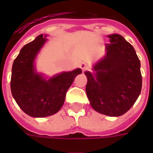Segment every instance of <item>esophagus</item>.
I'll use <instances>...</instances> for the list:
<instances>
[{"instance_id": "34e87169", "label": "esophagus", "mask_w": 153, "mask_h": 153, "mask_svg": "<svg viewBox=\"0 0 153 153\" xmlns=\"http://www.w3.org/2000/svg\"><path fill=\"white\" fill-rule=\"evenodd\" d=\"M80 67H81V69L82 70V71H86V70L88 69V65L86 64V62H81Z\"/></svg>"}]
</instances>
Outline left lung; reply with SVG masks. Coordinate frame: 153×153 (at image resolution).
<instances>
[{"label":"left lung","instance_id":"obj_1","mask_svg":"<svg viewBox=\"0 0 153 153\" xmlns=\"http://www.w3.org/2000/svg\"><path fill=\"white\" fill-rule=\"evenodd\" d=\"M106 55L86 71V95L100 114L118 117L126 114L139 97L142 86L140 62L133 47L118 34L108 36Z\"/></svg>","mask_w":153,"mask_h":153}]
</instances>
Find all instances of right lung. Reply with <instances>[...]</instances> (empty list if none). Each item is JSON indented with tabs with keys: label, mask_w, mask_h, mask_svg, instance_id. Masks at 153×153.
Here are the masks:
<instances>
[{
	"label": "right lung",
	"mask_w": 153,
	"mask_h": 153,
	"mask_svg": "<svg viewBox=\"0 0 153 153\" xmlns=\"http://www.w3.org/2000/svg\"><path fill=\"white\" fill-rule=\"evenodd\" d=\"M46 35H39L20 50L12 68L11 91L13 98L25 114L33 117H44L57 113L81 69L63 72L46 80L37 74L34 60L45 41Z\"/></svg>",
	"instance_id": "obj_1"
}]
</instances>
